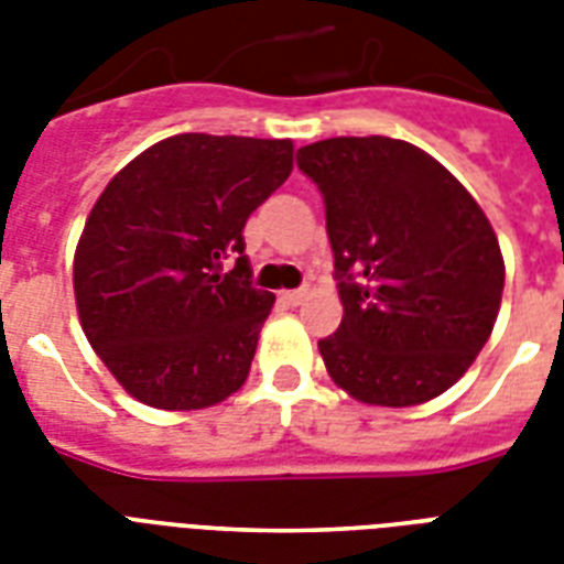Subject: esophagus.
<instances>
[{"label":"esophagus","mask_w":564,"mask_h":564,"mask_svg":"<svg viewBox=\"0 0 564 564\" xmlns=\"http://www.w3.org/2000/svg\"><path fill=\"white\" fill-rule=\"evenodd\" d=\"M281 299L286 301L290 307H299L301 301L307 299V290H286V292H283V295H281Z\"/></svg>","instance_id":"34e87169"}]
</instances>
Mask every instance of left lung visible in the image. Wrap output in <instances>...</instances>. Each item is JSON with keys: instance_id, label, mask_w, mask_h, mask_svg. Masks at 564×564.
I'll list each match as a JSON object with an SVG mask.
<instances>
[{"instance_id": "left-lung-1", "label": "left lung", "mask_w": 564, "mask_h": 564, "mask_svg": "<svg viewBox=\"0 0 564 564\" xmlns=\"http://www.w3.org/2000/svg\"><path fill=\"white\" fill-rule=\"evenodd\" d=\"M325 198L345 316L318 339L327 375L362 403L412 406L459 380L491 336L503 257L486 213L438 161L392 137L299 149Z\"/></svg>"}]
</instances>
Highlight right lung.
<instances>
[{
    "instance_id": "add662e5",
    "label": "right lung",
    "mask_w": 564,
    "mask_h": 564,
    "mask_svg": "<svg viewBox=\"0 0 564 564\" xmlns=\"http://www.w3.org/2000/svg\"><path fill=\"white\" fill-rule=\"evenodd\" d=\"M290 172L292 140L175 134L93 204L75 248V304L131 398L204 410L246 383L274 295L251 283L242 228Z\"/></svg>"
}]
</instances>
